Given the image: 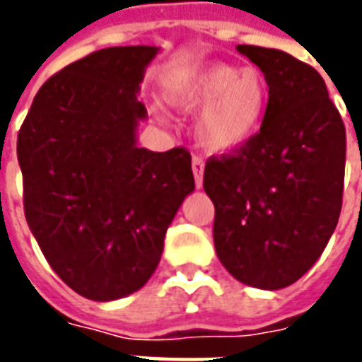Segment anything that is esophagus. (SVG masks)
<instances>
[{
	"label": "esophagus",
	"instance_id": "1",
	"mask_svg": "<svg viewBox=\"0 0 362 362\" xmlns=\"http://www.w3.org/2000/svg\"><path fill=\"white\" fill-rule=\"evenodd\" d=\"M204 168H205L204 158H199V157L192 158V173H194V178H196L197 188H202V186H204Z\"/></svg>",
	"mask_w": 362,
	"mask_h": 362
}]
</instances>
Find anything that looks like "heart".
<instances>
[{"mask_svg":"<svg viewBox=\"0 0 362 362\" xmlns=\"http://www.w3.org/2000/svg\"><path fill=\"white\" fill-rule=\"evenodd\" d=\"M168 98L180 110H197L196 137L211 153L243 149L258 134L269 100L266 77L256 67L207 64L170 83Z\"/></svg>","mask_w":362,"mask_h":362,"instance_id":"obj_1","label":"heart"}]
</instances>
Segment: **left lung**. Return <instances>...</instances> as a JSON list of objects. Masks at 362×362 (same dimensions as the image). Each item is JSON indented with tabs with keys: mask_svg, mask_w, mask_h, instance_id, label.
Returning a JSON list of instances; mask_svg holds the SVG:
<instances>
[{
	"mask_svg": "<svg viewBox=\"0 0 362 362\" xmlns=\"http://www.w3.org/2000/svg\"><path fill=\"white\" fill-rule=\"evenodd\" d=\"M269 87L259 132L207 158L221 264L250 287L277 291L308 272L341 213L345 126L322 75L291 54L238 44Z\"/></svg>",
	"mask_w": 362,
	"mask_h": 362,
	"instance_id": "8db88e82",
	"label": "left lung"
}]
</instances>
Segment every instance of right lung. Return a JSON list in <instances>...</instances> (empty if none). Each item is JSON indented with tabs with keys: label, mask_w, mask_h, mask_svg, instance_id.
<instances>
[{
	"label": "right lung",
	"mask_w": 362,
	"mask_h": 362,
	"mask_svg": "<svg viewBox=\"0 0 362 362\" xmlns=\"http://www.w3.org/2000/svg\"><path fill=\"white\" fill-rule=\"evenodd\" d=\"M155 46L93 52L52 75L17 137L25 217L59 279L90 300L141 288L184 197L192 157L137 147V100Z\"/></svg>",
	"instance_id": "1"
}]
</instances>
